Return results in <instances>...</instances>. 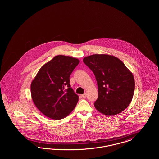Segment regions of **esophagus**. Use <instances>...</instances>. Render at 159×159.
<instances>
[{
  "mask_svg": "<svg viewBox=\"0 0 159 159\" xmlns=\"http://www.w3.org/2000/svg\"><path fill=\"white\" fill-rule=\"evenodd\" d=\"M82 97L84 98H86V97H87V95H86V93H84L83 95H82Z\"/></svg>",
  "mask_w": 159,
  "mask_h": 159,
  "instance_id": "34e87169",
  "label": "esophagus"
}]
</instances>
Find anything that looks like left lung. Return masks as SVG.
<instances>
[{
    "mask_svg": "<svg viewBox=\"0 0 159 159\" xmlns=\"http://www.w3.org/2000/svg\"><path fill=\"white\" fill-rule=\"evenodd\" d=\"M84 63L94 73L98 87L95 108L106 116L120 113L130 104L135 91L132 72L118 58L107 54L84 57Z\"/></svg>",
    "mask_w": 159,
    "mask_h": 159,
    "instance_id": "8db88e82",
    "label": "left lung"
}]
</instances>
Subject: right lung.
<instances>
[{"label": "right lung", "instance_id": "add662e5", "mask_svg": "<svg viewBox=\"0 0 159 159\" xmlns=\"http://www.w3.org/2000/svg\"><path fill=\"white\" fill-rule=\"evenodd\" d=\"M79 62L69 56H55L40 68L32 80L33 101L46 117L62 119L75 108L79 97L70 86V76Z\"/></svg>", "mask_w": 159, "mask_h": 159}]
</instances>
